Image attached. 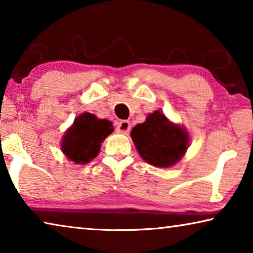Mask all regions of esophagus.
Listing matches in <instances>:
<instances>
[{
	"instance_id": "esophagus-1",
	"label": "esophagus",
	"mask_w": 253,
	"mask_h": 253,
	"mask_svg": "<svg viewBox=\"0 0 253 253\" xmlns=\"http://www.w3.org/2000/svg\"><path fill=\"white\" fill-rule=\"evenodd\" d=\"M130 127L131 126H130V123L129 122H128V121H122V122H119L117 124L116 129H117V131L119 132V134L126 135V134H128V132H129Z\"/></svg>"
}]
</instances>
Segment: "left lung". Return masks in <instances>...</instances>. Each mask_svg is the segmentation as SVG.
<instances>
[{
	"label": "left lung",
	"instance_id": "1",
	"mask_svg": "<svg viewBox=\"0 0 253 253\" xmlns=\"http://www.w3.org/2000/svg\"><path fill=\"white\" fill-rule=\"evenodd\" d=\"M137 152L155 168H170L182 160L190 146V135L182 125L170 122L161 110L148 114L146 121L130 131Z\"/></svg>",
	"mask_w": 253,
	"mask_h": 253
}]
</instances>
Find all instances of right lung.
<instances>
[{
  "label": "right lung",
  "instance_id": "1",
  "mask_svg": "<svg viewBox=\"0 0 253 253\" xmlns=\"http://www.w3.org/2000/svg\"><path fill=\"white\" fill-rule=\"evenodd\" d=\"M114 131L113 123L84 113L76 117L61 140V151L75 164H87L100 152L101 143Z\"/></svg>",
  "mask_w": 253,
  "mask_h": 253
}]
</instances>
